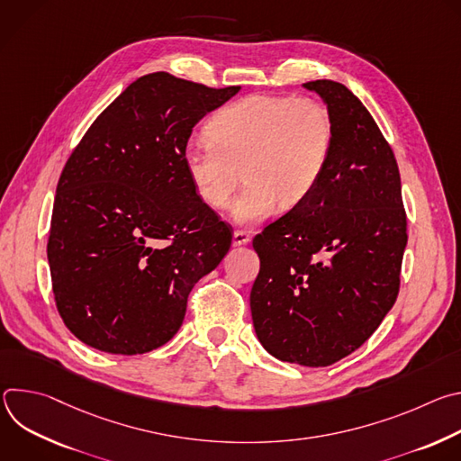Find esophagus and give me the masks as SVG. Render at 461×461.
<instances>
[{
	"label": "esophagus",
	"instance_id": "1",
	"mask_svg": "<svg viewBox=\"0 0 461 461\" xmlns=\"http://www.w3.org/2000/svg\"><path fill=\"white\" fill-rule=\"evenodd\" d=\"M248 242H249V235L246 231H240V230L233 231V246H244Z\"/></svg>",
	"mask_w": 461,
	"mask_h": 461
}]
</instances>
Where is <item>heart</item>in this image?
<instances>
[{"label": "heart", "mask_w": 461, "mask_h": 461, "mask_svg": "<svg viewBox=\"0 0 461 461\" xmlns=\"http://www.w3.org/2000/svg\"><path fill=\"white\" fill-rule=\"evenodd\" d=\"M210 140L191 139L182 149L185 175L210 208H226L242 176L246 187L231 219L249 226L277 208L294 210L313 193L334 146L330 113L312 98L249 95L208 122Z\"/></svg>", "instance_id": "1"}]
</instances>
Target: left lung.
I'll list each match as a JSON object with an SVG mask.
<instances>
[{"label":"left lung","instance_id":"left-lung-1","mask_svg":"<svg viewBox=\"0 0 461 461\" xmlns=\"http://www.w3.org/2000/svg\"><path fill=\"white\" fill-rule=\"evenodd\" d=\"M324 102L334 146L308 199L253 239L249 306L274 357L328 366L357 350L400 292L407 246L402 178L390 146L343 84H303Z\"/></svg>","mask_w":461,"mask_h":461}]
</instances>
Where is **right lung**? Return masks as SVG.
Here are the masks:
<instances>
[{"label": "right lung", "instance_id": "1", "mask_svg": "<svg viewBox=\"0 0 461 461\" xmlns=\"http://www.w3.org/2000/svg\"><path fill=\"white\" fill-rule=\"evenodd\" d=\"M240 91L153 73L89 127L58 180L47 258L56 308L86 345L135 356L166 345L194 283L231 233L194 193L182 149Z\"/></svg>", "mask_w": 461, "mask_h": 461}]
</instances>
